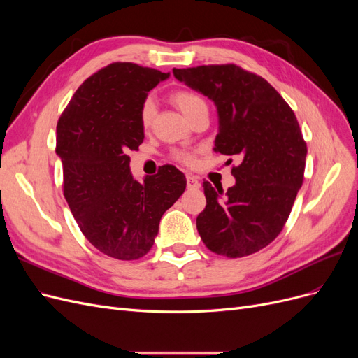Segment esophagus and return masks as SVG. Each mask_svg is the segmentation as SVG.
<instances>
[{
    "mask_svg": "<svg viewBox=\"0 0 358 358\" xmlns=\"http://www.w3.org/2000/svg\"><path fill=\"white\" fill-rule=\"evenodd\" d=\"M187 187H188V189H197L200 187L197 178L192 175H187Z\"/></svg>",
    "mask_w": 358,
    "mask_h": 358,
    "instance_id": "obj_1",
    "label": "esophagus"
}]
</instances>
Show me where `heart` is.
Returning <instances> with one entry per match:
<instances>
[{
    "label": "heart",
    "instance_id": "obj_1",
    "mask_svg": "<svg viewBox=\"0 0 358 358\" xmlns=\"http://www.w3.org/2000/svg\"><path fill=\"white\" fill-rule=\"evenodd\" d=\"M170 100L188 119L194 113L203 109V107H208V104H206V101L199 94L188 91V90H179L176 92H173L170 95ZM154 116H155V104L150 99H146L143 101L142 107H140V113H138L140 124H142V127L145 129H148L150 125H152ZM173 157L182 162H185V164H192L194 162V155L189 152H183V150H178V152H175V155Z\"/></svg>",
    "mask_w": 358,
    "mask_h": 358
}]
</instances>
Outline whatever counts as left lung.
Returning a JSON list of instances; mask_svg holds the SVG:
<instances>
[{"mask_svg":"<svg viewBox=\"0 0 358 358\" xmlns=\"http://www.w3.org/2000/svg\"><path fill=\"white\" fill-rule=\"evenodd\" d=\"M173 74L215 103V152L241 161L225 194L203 182L199 234L215 254L251 255L282 231L301 188L308 148L297 117L272 85L236 64L173 69Z\"/></svg>","mask_w":358,"mask_h":358,"instance_id":"left-lung-1","label":"left lung"}]
</instances>
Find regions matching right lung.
<instances>
[{"instance_id": "right-lung-1", "label": "right lung", "mask_w": 358, "mask_h": 358, "mask_svg": "<svg viewBox=\"0 0 358 358\" xmlns=\"http://www.w3.org/2000/svg\"><path fill=\"white\" fill-rule=\"evenodd\" d=\"M169 76L133 62L109 64L79 86L57 125L64 197L83 236L112 258L146 255L161 216L187 188L170 164L136 180L127 155L145 138L138 113L148 92Z\"/></svg>"}]
</instances>
